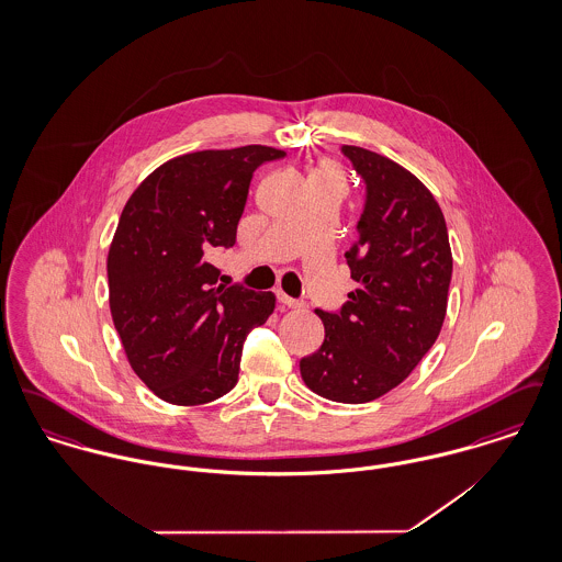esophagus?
Returning <instances> with one entry per match:
<instances>
[{
    "label": "esophagus",
    "mask_w": 562,
    "mask_h": 562,
    "mask_svg": "<svg viewBox=\"0 0 562 562\" xmlns=\"http://www.w3.org/2000/svg\"><path fill=\"white\" fill-rule=\"evenodd\" d=\"M278 301L282 303V305H286V307H291V310H296V307H303V303L301 301H296L293 296H289L286 293H282V291H278Z\"/></svg>",
    "instance_id": "esophagus-1"
}]
</instances>
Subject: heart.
<instances>
[{
	"label": "heart",
	"instance_id": "obj_1",
	"mask_svg": "<svg viewBox=\"0 0 562 562\" xmlns=\"http://www.w3.org/2000/svg\"><path fill=\"white\" fill-rule=\"evenodd\" d=\"M318 175H341V172H339V166L335 161L326 160L322 161L321 166L312 172V177H318Z\"/></svg>",
	"mask_w": 562,
	"mask_h": 562
}]
</instances>
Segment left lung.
Listing matches in <instances>:
<instances>
[{
  "label": "left lung",
  "instance_id": "obj_1",
  "mask_svg": "<svg viewBox=\"0 0 562 562\" xmlns=\"http://www.w3.org/2000/svg\"><path fill=\"white\" fill-rule=\"evenodd\" d=\"M344 154L367 183L360 236L346 252L358 289L339 314L316 310L324 344L299 369L322 398L362 404L401 385L438 339L453 255L445 214L413 172L362 147Z\"/></svg>",
  "mask_w": 562,
  "mask_h": 562
}]
</instances>
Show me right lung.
I'll return each instance as SVG.
<instances>
[{"label": "right lung", "mask_w": 562, "mask_h": 562, "mask_svg": "<svg viewBox=\"0 0 562 562\" xmlns=\"http://www.w3.org/2000/svg\"><path fill=\"white\" fill-rule=\"evenodd\" d=\"M282 149L246 145L177 156L128 198L109 246V310L138 379L195 406L238 383L241 344L276 294L218 284L209 257L236 244L252 172Z\"/></svg>", "instance_id": "obj_1"}]
</instances>
